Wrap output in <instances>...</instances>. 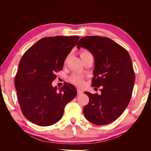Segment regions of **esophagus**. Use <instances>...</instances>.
I'll use <instances>...</instances> for the list:
<instances>
[{
    "instance_id": "esophagus-1",
    "label": "esophagus",
    "mask_w": 151,
    "mask_h": 151,
    "mask_svg": "<svg viewBox=\"0 0 151 151\" xmlns=\"http://www.w3.org/2000/svg\"><path fill=\"white\" fill-rule=\"evenodd\" d=\"M77 95H78V96L81 95L82 94H83V90H81V89H77Z\"/></svg>"
}]
</instances>
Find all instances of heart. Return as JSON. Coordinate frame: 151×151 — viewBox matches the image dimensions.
Returning a JSON list of instances; mask_svg holds the SVG:
<instances>
[{
	"instance_id": "b5f03b06",
	"label": "heart",
	"mask_w": 151,
	"mask_h": 151,
	"mask_svg": "<svg viewBox=\"0 0 151 151\" xmlns=\"http://www.w3.org/2000/svg\"><path fill=\"white\" fill-rule=\"evenodd\" d=\"M89 53H90V52L88 51V50H83V51H82L81 52L80 56L81 57H83L84 55H86L89 54ZM69 81L72 84H74L76 86H83L84 84V79L83 77L81 75L77 74H72L69 77Z\"/></svg>"
}]
</instances>
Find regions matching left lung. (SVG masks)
Segmentation results:
<instances>
[{"label": "left lung", "mask_w": 151, "mask_h": 151, "mask_svg": "<svg viewBox=\"0 0 151 151\" xmlns=\"http://www.w3.org/2000/svg\"><path fill=\"white\" fill-rule=\"evenodd\" d=\"M81 47L94 58L92 86H103L101 95L84 93L89 102L84 107V115L94 124H109L123 113L132 97L135 74L130 55L112 40L99 36L81 38L77 47Z\"/></svg>", "instance_id": "obj_1"}]
</instances>
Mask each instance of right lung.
Masks as SVG:
<instances>
[{"label": "right lung", "mask_w": 151, "mask_h": 151, "mask_svg": "<svg viewBox=\"0 0 151 151\" xmlns=\"http://www.w3.org/2000/svg\"><path fill=\"white\" fill-rule=\"evenodd\" d=\"M79 39L77 36L43 38L22 55L15 86L21 111L31 122L43 127L55 124L63 116L65 105L76 96L71 84L66 83L57 91L52 83Z\"/></svg>", "instance_id": "1"}]
</instances>
